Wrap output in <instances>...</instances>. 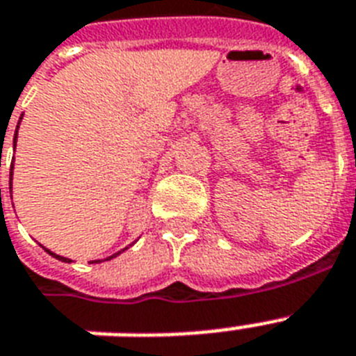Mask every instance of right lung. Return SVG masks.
Wrapping results in <instances>:
<instances>
[{
	"instance_id": "obj_1",
	"label": "right lung",
	"mask_w": 356,
	"mask_h": 356,
	"mask_svg": "<svg viewBox=\"0 0 356 356\" xmlns=\"http://www.w3.org/2000/svg\"><path fill=\"white\" fill-rule=\"evenodd\" d=\"M22 118H24V114H22V116H19V122H22ZM19 122H18V125H16V131H14V140H13V142H14V147H16V140H18V129H19ZM13 168H14V164H13V166H10V181H8V190H10V200H13V175H14V173H13ZM0 192H1V190H0ZM134 242H136V240H134ZM134 242H133V243H134ZM133 243H129L127 248H123L122 251H116V253H114V254H111V257H107V259H97V260H92V262H94V264H96V262H105V260L116 259V257H118V254H122L123 251H125V249H129V248H131V245H133ZM44 249H46L47 253L51 254L53 259L60 260V262H72V260H70V259H66V257H60V254H57V253H53V251H49V249H47V248H44Z\"/></svg>"
}]
</instances>
